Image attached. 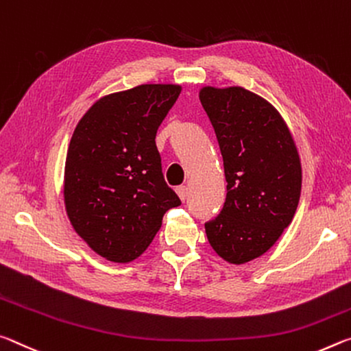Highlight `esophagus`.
<instances>
[{
	"label": "esophagus",
	"instance_id": "obj_1",
	"mask_svg": "<svg viewBox=\"0 0 351 351\" xmlns=\"http://www.w3.org/2000/svg\"><path fill=\"white\" fill-rule=\"evenodd\" d=\"M177 194H179V197L185 202V200L188 199V186L186 185H182V186H177Z\"/></svg>",
	"mask_w": 351,
	"mask_h": 351
}]
</instances>
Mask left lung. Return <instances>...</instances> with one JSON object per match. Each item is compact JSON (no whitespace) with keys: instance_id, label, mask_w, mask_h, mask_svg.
I'll return each instance as SVG.
<instances>
[{"instance_id":"1","label":"left lung","mask_w":351,"mask_h":351,"mask_svg":"<svg viewBox=\"0 0 351 351\" xmlns=\"http://www.w3.org/2000/svg\"><path fill=\"white\" fill-rule=\"evenodd\" d=\"M223 158L227 197L205 222L210 245L243 264L271 249L295 215L302 166L280 113L243 87H204L199 93Z\"/></svg>"}]
</instances>
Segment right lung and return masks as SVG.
Masks as SVG:
<instances>
[{
	"label": "right lung",
	"instance_id": "1",
	"mask_svg": "<svg viewBox=\"0 0 351 351\" xmlns=\"http://www.w3.org/2000/svg\"><path fill=\"white\" fill-rule=\"evenodd\" d=\"M180 85L146 84L101 97L74 129L65 162L66 215L96 254L114 263L140 256L182 202L166 185L155 145Z\"/></svg>",
	"mask_w": 351,
	"mask_h": 351
}]
</instances>
